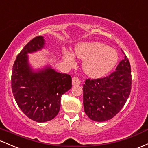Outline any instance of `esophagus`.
<instances>
[{"label":"esophagus","mask_w":148,"mask_h":148,"mask_svg":"<svg viewBox=\"0 0 148 148\" xmlns=\"http://www.w3.org/2000/svg\"><path fill=\"white\" fill-rule=\"evenodd\" d=\"M81 84V81H80L79 78L77 76H74L72 78V85L73 86H78V85Z\"/></svg>","instance_id":"1"}]
</instances>
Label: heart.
Returning <instances> with one entry per match:
<instances>
[{
	"mask_svg": "<svg viewBox=\"0 0 148 148\" xmlns=\"http://www.w3.org/2000/svg\"><path fill=\"white\" fill-rule=\"evenodd\" d=\"M76 56L84 60V72L91 77H101L109 72L118 60V54L113 49L100 42L83 43L75 49ZM64 61L69 65L75 62L72 53L65 51L63 54Z\"/></svg>",
	"mask_w": 148,
	"mask_h": 148,
	"instance_id": "obj_1",
	"label": "heart"
}]
</instances>
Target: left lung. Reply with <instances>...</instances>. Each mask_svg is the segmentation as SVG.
<instances>
[{
	"label": "left lung",
	"mask_w": 148,
	"mask_h": 148,
	"mask_svg": "<svg viewBox=\"0 0 148 148\" xmlns=\"http://www.w3.org/2000/svg\"><path fill=\"white\" fill-rule=\"evenodd\" d=\"M131 89V66L125 54V58L109 76L86 80L83 87L85 113L97 122L113 118L125 104Z\"/></svg>",
	"instance_id": "8db88e82"
}]
</instances>
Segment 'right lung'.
<instances>
[{
  "mask_svg": "<svg viewBox=\"0 0 148 148\" xmlns=\"http://www.w3.org/2000/svg\"><path fill=\"white\" fill-rule=\"evenodd\" d=\"M42 36L33 38L18 54L12 73V90L20 109L30 119L45 123L55 118L60 108L61 96L72 88V78L51 67L34 71L27 54L45 47Z\"/></svg>",
  "mask_w": 148,
  "mask_h": 148,
  "instance_id": "right-lung-1",
  "label": "right lung"
}]
</instances>
